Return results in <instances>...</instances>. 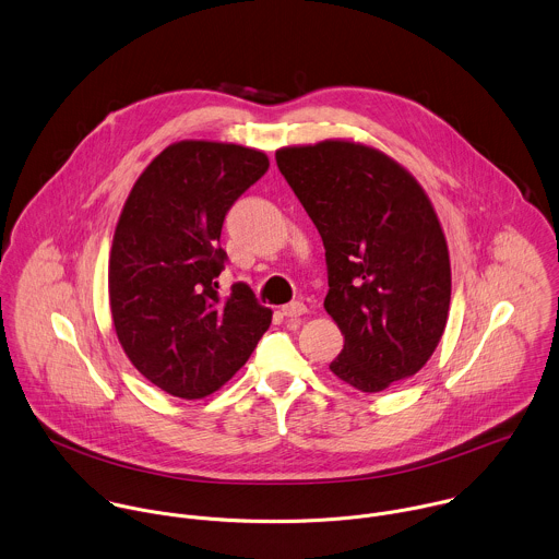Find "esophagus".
I'll return each instance as SVG.
<instances>
[{"instance_id":"esophagus-1","label":"esophagus","mask_w":559,"mask_h":559,"mask_svg":"<svg viewBox=\"0 0 559 559\" xmlns=\"http://www.w3.org/2000/svg\"><path fill=\"white\" fill-rule=\"evenodd\" d=\"M281 311H283V316H285V318L296 320V318H300V316H305V313H307V307H305L302 302H298V300H296V302L285 305Z\"/></svg>"}]
</instances>
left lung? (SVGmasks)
<instances>
[{
	"mask_svg": "<svg viewBox=\"0 0 559 559\" xmlns=\"http://www.w3.org/2000/svg\"><path fill=\"white\" fill-rule=\"evenodd\" d=\"M276 165L326 250L324 309L344 335L331 372L361 392L414 377L451 305L449 248L427 193L396 160L353 141L283 147Z\"/></svg>",
	"mask_w": 559,
	"mask_h": 559,
	"instance_id": "1",
	"label": "left lung"
}]
</instances>
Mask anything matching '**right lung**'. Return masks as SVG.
I'll use <instances>...</instances> for the list:
<instances>
[{"label": "right lung", "instance_id": "1", "mask_svg": "<svg viewBox=\"0 0 559 559\" xmlns=\"http://www.w3.org/2000/svg\"><path fill=\"white\" fill-rule=\"evenodd\" d=\"M270 167L263 152L215 141L165 147L134 182L119 215L110 313L132 366L178 399L219 390L270 329L272 311L246 283L219 296L228 261L226 213Z\"/></svg>", "mask_w": 559, "mask_h": 559}]
</instances>
